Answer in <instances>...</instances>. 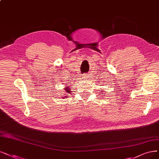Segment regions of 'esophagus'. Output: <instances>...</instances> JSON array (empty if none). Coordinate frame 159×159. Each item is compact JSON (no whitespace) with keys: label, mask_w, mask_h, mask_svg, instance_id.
<instances>
[{"label":"esophagus","mask_w":159,"mask_h":159,"mask_svg":"<svg viewBox=\"0 0 159 159\" xmlns=\"http://www.w3.org/2000/svg\"><path fill=\"white\" fill-rule=\"evenodd\" d=\"M83 77L84 79H88V78H89V75H86V74H85V75H83Z\"/></svg>","instance_id":"1"}]
</instances>
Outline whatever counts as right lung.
<instances>
[{
	"mask_svg": "<svg viewBox=\"0 0 159 159\" xmlns=\"http://www.w3.org/2000/svg\"><path fill=\"white\" fill-rule=\"evenodd\" d=\"M64 90H66V92H67V93H69H69H71V90H70L69 88H68V86H67V87H66V89H65ZM65 97H68V96H65Z\"/></svg>",
	"mask_w": 159,
	"mask_h": 159,
	"instance_id": "1",
	"label": "right lung"
}]
</instances>
